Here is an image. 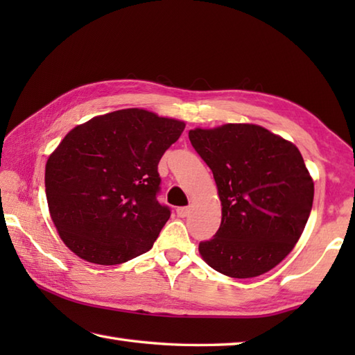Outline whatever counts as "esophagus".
Wrapping results in <instances>:
<instances>
[{"label": "esophagus", "instance_id": "1", "mask_svg": "<svg viewBox=\"0 0 355 355\" xmlns=\"http://www.w3.org/2000/svg\"><path fill=\"white\" fill-rule=\"evenodd\" d=\"M177 215H178L180 218L187 216V215H189V207H178V209H177Z\"/></svg>", "mask_w": 355, "mask_h": 355}]
</instances>
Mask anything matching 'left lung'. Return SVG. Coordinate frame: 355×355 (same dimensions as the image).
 <instances>
[{"label": "left lung", "mask_w": 355, "mask_h": 355, "mask_svg": "<svg viewBox=\"0 0 355 355\" xmlns=\"http://www.w3.org/2000/svg\"><path fill=\"white\" fill-rule=\"evenodd\" d=\"M193 149L214 173L221 225L200 254L220 273L247 279L288 254L311 214L314 183L302 154L258 125L227 123L189 131Z\"/></svg>", "instance_id": "left-lung-1"}]
</instances>
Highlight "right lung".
I'll return each instance as SVG.
<instances>
[{"instance_id":"right-lung-1","label":"right lung","mask_w":355,"mask_h":355,"mask_svg":"<svg viewBox=\"0 0 355 355\" xmlns=\"http://www.w3.org/2000/svg\"><path fill=\"white\" fill-rule=\"evenodd\" d=\"M184 122L128 108L79 125L45 164V193L64 244L116 266L146 253L171 216L158 202V162Z\"/></svg>"}]
</instances>
